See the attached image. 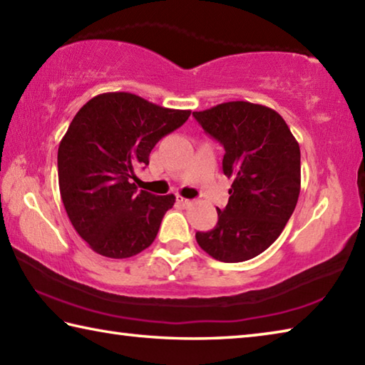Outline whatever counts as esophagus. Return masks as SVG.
Listing matches in <instances>:
<instances>
[{
    "instance_id": "1",
    "label": "esophagus",
    "mask_w": 365,
    "mask_h": 365,
    "mask_svg": "<svg viewBox=\"0 0 365 365\" xmlns=\"http://www.w3.org/2000/svg\"><path fill=\"white\" fill-rule=\"evenodd\" d=\"M177 202L182 205V207H190L191 204H193V201L191 200H187V197H182V196H177Z\"/></svg>"
}]
</instances>
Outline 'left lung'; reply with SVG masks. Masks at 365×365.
I'll use <instances>...</instances> for the list:
<instances>
[{
	"label": "left lung",
	"instance_id": "obj_1",
	"mask_svg": "<svg viewBox=\"0 0 365 365\" xmlns=\"http://www.w3.org/2000/svg\"><path fill=\"white\" fill-rule=\"evenodd\" d=\"M193 116L223 145V174L233 178L217 227L197 231L196 241L215 260H250L279 237L295 209L300 147L282 116L260 103L225 102Z\"/></svg>",
	"mask_w": 365,
	"mask_h": 365
}]
</instances>
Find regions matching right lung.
Listing matches in <instances>:
<instances>
[{"label":"right lung","mask_w":365,"mask_h":365,"mask_svg":"<svg viewBox=\"0 0 365 365\" xmlns=\"http://www.w3.org/2000/svg\"><path fill=\"white\" fill-rule=\"evenodd\" d=\"M190 113L130 92H105L73 118L58 145V188L73 228L97 254L129 258L155 241L175 196L138 193L130 178Z\"/></svg>","instance_id":"add662e5"}]
</instances>
